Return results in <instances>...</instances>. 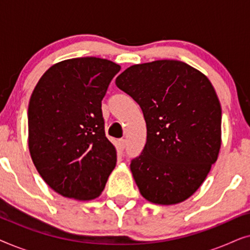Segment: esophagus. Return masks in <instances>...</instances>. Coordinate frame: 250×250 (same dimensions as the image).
Instances as JSON below:
<instances>
[{"label": "esophagus", "instance_id": "34e87169", "mask_svg": "<svg viewBox=\"0 0 250 250\" xmlns=\"http://www.w3.org/2000/svg\"><path fill=\"white\" fill-rule=\"evenodd\" d=\"M125 146H126V141L124 139H121V140H118V149H119V151H123V150L125 149Z\"/></svg>", "mask_w": 250, "mask_h": 250}]
</instances>
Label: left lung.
<instances>
[{
    "instance_id": "obj_1",
    "label": "left lung",
    "mask_w": 250,
    "mask_h": 250,
    "mask_svg": "<svg viewBox=\"0 0 250 250\" xmlns=\"http://www.w3.org/2000/svg\"><path fill=\"white\" fill-rule=\"evenodd\" d=\"M116 85L138 102L146 124L145 148L129 165L140 192L159 205L188 199L220 152L222 109L213 85L177 60L134 64Z\"/></svg>"
}]
</instances>
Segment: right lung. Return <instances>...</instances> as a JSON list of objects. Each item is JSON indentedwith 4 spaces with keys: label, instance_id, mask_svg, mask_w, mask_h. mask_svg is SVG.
Masks as SVG:
<instances>
[{
    "label": "right lung",
    "instance_id": "1",
    "mask_svg": "<svg viewBox=\"0 0 250 250\" xmlns=\"http://www.w3.org/2000/svg\"><path fill=\"white\" fill-rule=\"evenodd\" d=\"M121 66L95 57L53 64L28 105V146L51 189L77 200L99 197L117 162L104 133L101 101Z\"/></svg>",
    "mask_w": 250,
    "mask_h": 250
}]
</instances>
